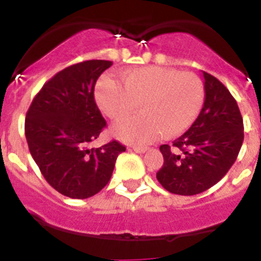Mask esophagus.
Listing matches in <instances>:
<instances>
[{
	"label": "esophagus",
	"instance_id": "esophagus-1",
	"mask_svg": "<svg viewBox=\"0 0 261 261\" xmlns=\"http://www.w3.org/2000/svg\"><path fill=\"white\" fill-rule=\"evenodd\" d=\"M132 149L135 150L137 154H143L145 151H147V147H145V146H132Z\"/></svg>",
	"mask_w": 261,
	"mask_h": 261
}]
</instances>
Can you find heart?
<instances>
[{
  "mask_svg": "<svg viewBox=\"0 0 261 261\" xmlns=\"http://www.w3.org/2000/svg\"><path fill=\"white\" fill-rule=\"evenodd\" d=\"M121 81L106 75L95 88L98 107L120 121L137 110L141 115L116 124L112 133L132 143L174 138L197 120L204 103V84L193 72L162 66L136 67L121 72Z\"/></svg>",
  "mask_w": 261,
  "mask_h": 261,
  "instance_id": "obj_1",
  "label": "heart"
}]
</instances>
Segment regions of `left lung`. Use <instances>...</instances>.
Instances as JSON below:
<instances>
[{"mask_svg":"<svg viewBox=\"0 0 261 261\" xmlns=\"http://www.w3.org/2000/svg\"><path fill=\"white\" fill-rule=\"evenodd\" d=\"M205 98L197 120L173 145H162L156 178L172 194L195 195L219 182L240 154L243 119L221 81L203 71Z\"/></svg>","mask_w":261,"mask_h":261,"instance_id":"1","label":"left lung"}]
</instances>
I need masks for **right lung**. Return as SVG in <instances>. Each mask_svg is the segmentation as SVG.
I'll list each match as a JSON object with an SVG mask.
<instances>
[{
	"label": "right lung",
	"mask_w": 261,
	"mask_h": 261,
	"mask_svg": "<svg viewBox=\"0 0 261 261\" xmlns=\"http://www.w3.org/2000/svg\"><path fill=\"white\" fill-rule=\"evenodd\" d=\"M112 62L93 59L59 71L44 84L25 115V138L45 180L58 193L87 199L109 184L125 146L112 140L89 143L106 128L94 101V87Z\"/></svg>",
	"instance_id": "add662e5"
}]
</instances>
